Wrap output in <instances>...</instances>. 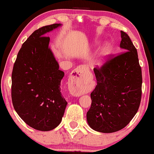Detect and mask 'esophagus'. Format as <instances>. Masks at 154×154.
Returning a JSON list of instances; mask_svg holds the SVG:
<instances>
[{
    "label": "esophagus",
    "instance_id": "34e87169",
    "mask_svg": "<svg viewBox=\"0 0 154 154\" xmlns=\"http://www.w3.org/2000/svg\"><path fill=\"white\" fill-rule=\"evenodd\" d=\"M86 72V68L84 66H78L73 71L71 79L69 81V90L70 94L73 97H80L83 94V90L80 82L81 77Z\"/></svg>",
    "mask_w": 154,
    "mask_h": 154
}]
</instances>
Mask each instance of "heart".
<instances>
[{
	"mask_svg": "<svg viewBox=\"0 0 154 154\" xmlns=\"http://www.w3.org/2000/svg\"><path fill=\"white\" fill-rule=\"evenodd\" d=\"M97 44H98L97 42H94V44H93V45L94 46H96ZM110 50H110V46L109 44H106L102 49H101L100 52H99L98 55H97V63L99 66L102 65V63L104 62V60H105L106 57L109 55Z\"/></svg>",
	"mask_w": 154,
	"mask_h": 154,
	"instance_id": "1",
	"label": "heart"
}]
</instances>
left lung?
I'll return each instance as SVG.
<instances>
[{
  "label": "left lung",
  "mask_w": 154,
  "mask_h": 154,
  "mask_svg": "<svg viewBox=\"0 0 154 154\" xmlns=\"http://www.w3.org/2000/svg\"><path fill=\"white\" fill-rule=\"evenodd\" d=\"M124 52L94 68L97 85L91 93L86 114L90 128L100 133L120 131L138 112L141 99L142 73L138 52L131 38L121 31Z\"/></svg>",
  "instance_id": "left-lung-1"
}]
</instances>
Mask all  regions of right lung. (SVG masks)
Instances as JSON below:
<instances>
[{
	"label": "right lung",
	"instance_id": "add662e5",
	"mask_svg": "<svg viewBox=\"0 0 154 154\" xmlns=\"http://www.w3.org/2000/svg\"><path fill=\"white\" fill-rule=\"evenodd\" d=\"M54 23L34 31L20 49L12 72L14 109L29 126L52 131L62 121L67 102L60 92L64 72L59 70L45 34L61 26Z\"/></svg>",
	"mask_w": 154,
	"mask_h": 154
}]
</instances>
